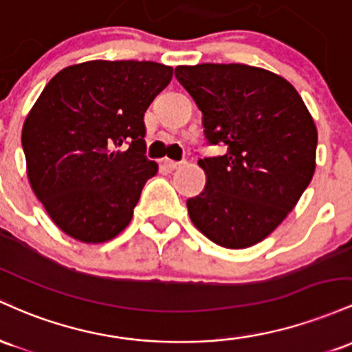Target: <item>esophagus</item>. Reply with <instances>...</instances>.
<instances>
[{"label": "esophagus", "instance_id": "obj_1", "mask_svg": "<svg viewBox=\"0 0 352 352\" xmlns=\"http://www.w3.org/2000/svg\"><path fill=\"white\" fill-rule=\"evenodd\" d=\"M183 163H177V161H171V160H164V166L169 169V171H175V169L181 168Z\"/></svg>", "mask_w": 352, "mask_h": 352}]
</instances>
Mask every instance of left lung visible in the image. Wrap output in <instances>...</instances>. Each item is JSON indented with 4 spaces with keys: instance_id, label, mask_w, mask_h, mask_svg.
<instances>
[{
    "instance_id": "obj_1",
    "label": "left lung",
    "mask_w": 352,
    "mask_h": 352,
    "mask_svg": "<svg viewBox=\"0 0 352 352\" xmlns=\"http://www.w3.org/2000/svg\"><path fill=\"white\" fill-rule=\"evenodd\" d=\"M175 74L203 113L208 143L228 148L197 161L206 186L188 199L189 218L219 246L250 248L283 223L313 179V116L294 86L267 69L203 63Z\"/></svg>"
}]
</instances>
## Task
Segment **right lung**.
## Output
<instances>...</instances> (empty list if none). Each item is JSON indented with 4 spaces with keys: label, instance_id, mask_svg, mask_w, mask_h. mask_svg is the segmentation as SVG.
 <instances>
[{
    "label": "right lung",
    "instance_id": "add662e5",
    "mask_svg": "<svg viewBox=\"0 0 352 352\" xmlns=\"http://www.w3.org/2000/svg\"><path fill=\"white\" fill-rule=\"evenodd\" d=\"M155 61H86L45 86L23 124L31 188L69 238H116L157 164L144 156V113L169 85Z\"/></svg>",
    "mask_w": 352,
    "mask_h": 352
}]
</instances>
